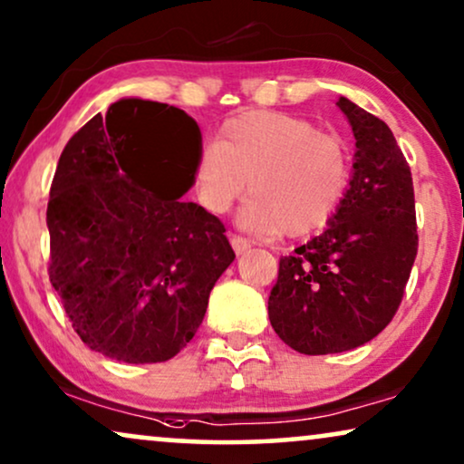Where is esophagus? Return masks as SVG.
Instances as JSON below:
<instances>
[{"mask_svg":"<svg viewBox=\"0 0 464 464\" xmlns=\"http://www.w3.org/2000/svg\"><path fill=\"white\" fill-rule=\"evenodd\" d=\"M231 246H233V250H236L237 256L250 250L248 239H244V237H239V236H231Z\"/></svg>","mask_w":464,"mask_h":464,"instance_id":"34e87169","label":"esophagus"}]
</instances>
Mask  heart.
Segmentation results:
<instances>
[{
  "label": "heart",
  "mask_w": 464,
  "mask_h": 464,
  "mask_svg": "<svg viewBox=\"0 0 464 464\" xmlns=\"http://www.w3.org/2000/svg\"><path fill=\"white\" fill-rule=\"evenodd\" d=\"M193 182L208 212L225 214L246 188L237 222L255 236L304 237L329 225L350 184L342 138L284 112H244L197 154Z\"/></svg>",
  "instance_id": "b5f03b06"
}]
</instances>
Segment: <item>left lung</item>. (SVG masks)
<instances>
[{
    "label": "left lung",
    "instance_id": "1",
    "mask_svg": "<svg viewBox=\"0 0 464 464\" xmlns=\"http://www.w3.org/2000/svg\"><path fill=\"white\" fill-rule=\"evenodd\" d=\"M356 140L348 193L318 237L280 258L269 295L277 337L301 354L372 342L403 299L418 252L410 165L384 121L337 99Z\"/></svg>",
    "mask_w": 464,
    "mask_h": 464
}]
</instances>
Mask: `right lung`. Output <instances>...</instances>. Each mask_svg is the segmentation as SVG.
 Returning <instances> with one entry per match:
<instances>
[{"label": "right lung", "mask_w": 464, "mask_h": 464, "mask_svg": "<svg viewBox=\"0 0 464 464\" xmlns=\"http://www.w3.org/2000/svg\"><path fill=\"white\" fill-rule=\"evenodd\" d=\"M199 150V125L184 110L122 97L61 152L48 276L99 354L131 365L174 358L236 258L222 222L182 199Z\"/></svg>", "instance_id": "obj_1"}]
</instances>
